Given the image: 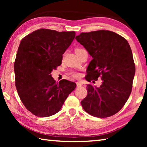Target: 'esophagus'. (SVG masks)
Wrapping results in <instances>:
<instances>
[{"label":"esophagus","mask_w":147,"mask_h":147,"mask_svg":"<svg viewBox=\"0 0 147 147\" xmlns=\"http://www.w3.org/2000/svg\"><path fill=\"white\" fill-rule=\"evenodd\" d=\"M76 86H77V87H80V86H82V84H81L80 82H76Z\"/></svg>","instance_id":"34e87169"}]
</instances>
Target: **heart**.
<instances>
[{
  "label": "heart",
  "mask_w": 147,
  "mask_h": 147,
  "mask_svg": "<svg viewBox=\"0 0 147 147\" xmlns=\"http://www.w3.org/2000/svg\"><path fill=\"white\" fill-rule=\"evenodd\" d=\"M82 50H84L83 49H76L75 50V53H77V52H80L81 51H82ZM71 74H72V76L73 77V78H78V77L80 76V74L79 73H76V72H72L71 73Z\"/></svg>",
  "instance_id": "heart-1"
}]
</instances>
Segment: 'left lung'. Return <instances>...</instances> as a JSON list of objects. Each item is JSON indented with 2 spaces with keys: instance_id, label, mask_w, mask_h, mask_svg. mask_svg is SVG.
<instances>
[{
  "instance_id": "1",
  "label": "left lung",
  "mask_w": 147,
  "mask_h": 147,
  "mask_svg": "<svg viewBox=\"0 0 147 147\" xmlns=\"http://www.w3.org/2000/svg\"><path fill=\"white\" fill-rule=\"evenodd\" d=\"M75 39L93 58L86 80H97L98 77L102 80L98 88L88 84V95L81 101L82 106L96 117L115 115L128 100L132 88L136 67L130 45L120 35L104 30L83 32Z\"/></svg>"
}]
</instances>
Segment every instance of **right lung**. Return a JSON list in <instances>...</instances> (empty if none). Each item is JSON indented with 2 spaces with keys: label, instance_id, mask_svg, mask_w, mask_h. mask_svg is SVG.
Here are the masks:
<instances>
[{
  "label": "right lung",
  "instance_id": "obj_1",
  "mask_svg": "<svg viewBox=\"0 0 147 147\" xmlns=\"http://www.w3.org/2000/svg\"><path fill=\"white\" fill-rule=\"evenodd\" d=\"M75 34L41 28L20 43L14 63L16 86L24 106L34 115L47 117L58 113L76 88L75 83L65 79L56 83L51 74L61 64Z\"/></svg>",
  "mask_w": 147,
  "mask_h": 147
}]
</instances>
